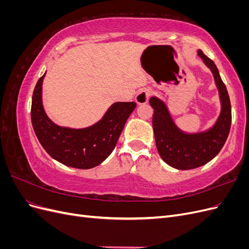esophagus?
<instances>
[{
  "label": "esophagus",
  "mask_w": 249,
  "mask_h": 249,
  "mask_svg": "<svg viewBox=\"0 0 249 249\" xmlns=\"http://www.w3.org/2000/svg\"><path fill=\"white\" fill-rule=\"evenodd\" d=\"M150 95H152V91H150V89L148 88H144L142 89L141 91H139L136 95V97H135V101H136V103L138 105H142V104H146L149 100Z\"/></svg>",
  "instance_id": "obj_1"
}]
</instances>
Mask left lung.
Returning <instances> with one entry per match:
<instances>
[{"instance_id": "left-lung-1", "label": "left lung", "mask_w": 249, "mask_h": 249, "mask_svg": "<svg viewBox=\"0 0 249 249\" xmlns=\"http://www.w3.org/2000/svg\"><path fill=\"white\" fill-rule=\"evenodd\" d=\"M197 54L213 73L221 103L219 117L211 129L194 134L185 133L173 123L164 102L156 96L149 100L154 109L153 127L158 152L165 163L180 170L202 166L215 158L228 139L231 124L230 96L217 66L201 50Z\"/></svg>"}]
</instances>
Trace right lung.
Listing matches in <instances>:
<instances>
[{
	"label": "right lung",
	"instance_id": "right-lung-1",
	"mask_svg": "<svg viewBox=\"0 0 249 249\" xmlns=\"http://www.w3.org/2000/svg\"><path fill=\"white\" fill-rule=\"evenodd\" d=\"M35 86L32 96L31 120L34 132L46 152L66 166L89 169L106 160L114 149L131 113L134 102H117L96 124L84 129H71L54 124L42 105V82Z\"/></svg>",
	"mask_w": 249,
	"mask_h": 249
}]
</instances>
